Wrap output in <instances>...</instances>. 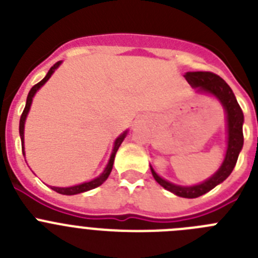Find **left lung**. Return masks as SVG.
<instances>
[{"label":"left lung","mask_w":258,"mask_h":258,"mask_svg":"<svg viewBox=\"0 0 258 258\" xmlns=\"http://www.w3.org/2000/svg\"><path fill=\"white\" fill-rule=\"evenodd\" d=\"M184 79L187 80V83L197 89L198 93H204L212 97L217 98L220 103L222 104L225 112H226V132H227V149L225 159L221 164L220 169L214 173L212 177L206 179L204 182L194 186H179L172 182L161 178L154 170L152 166L151 173L154 175L155 181L163 186L165 190L170 191L177 197L187 198V199H194L199 198L212 188H214L217 184L222 183L225 179L231 174L236 161H238L239 152L243 149V122H244V116L236 101L235 95L232 93L231 88L226 84L225 80L221 79L217 75L212 72H187L184 75Z\"/></svg>","instance_id":"obj_1"}]
</instances>
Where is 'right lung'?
Here are the masks:
<instances>
[{"label": "right lung", "mask_w": 258, "mask_h": 258, "mask_svg": "<svg viewBox=\"0 0 258 258\" xmlns=\"http://www.w3.org/2000/svg\"><path fill=\"white\" fill-rule=\"evenodd\" d=\"M61 61H56L55 64L52 66L51 68L49 70V72L46 74V76L44 77V79L41 80L40 83L36 84L33 88L29 90L28 93V97H27V103H26V107H24V111H23L22 116H20V122H19V134H20V140H22V151H23V155L24 154V124H26V118L27 116H28V112H29V108H31V104H32V99H33V97H35L36 93L38 92V89L41 88V86L44 85L45 83H46L47 80L51 77V75L55 72L56 68L60 66ZM127 134V131H125L124 133L120 134V136L116 138L115 143H113V150H112V154H111V156H109V160H108V164L106 165V168H104L103 173H102L101 175H98L97 178L92 179V181L89 182H84V183H80V184H76V186H71V187H55V186H51V188L54 191H56V192L61 194V195H76V194H80V192H85V191H89V190H93V188L98 187V186H101L102 183H103L104 181H106L107 178H108L109 173H111V170H112V165H113V160H115V155L116 152H117L118 147H120V145L122 143V141L125 140V137H126Z\"/></svg>", "instance_id": "1"}]
</instances>
